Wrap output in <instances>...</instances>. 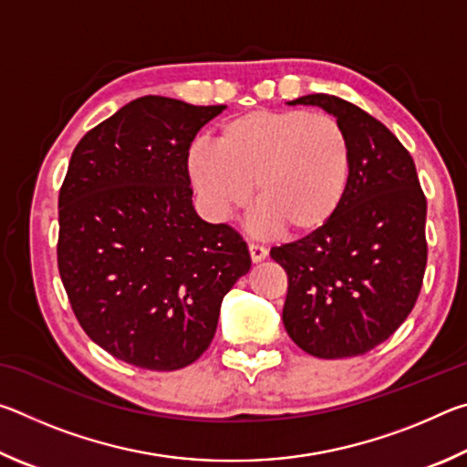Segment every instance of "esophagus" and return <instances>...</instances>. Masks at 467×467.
<instances>
[{
	"label": "esophagus",
	"mask_w": 467,
	"mask_h": 467,
	"mask_svg": "<svg viewBox=\"0 0 467 467\" xmlns=\"http://www.w3.org/2000/svg\"><path fill=\"white\" fill-rule=\"evenodd\" d=\"M249 255H251L253 264H259L267 257V249L262 247V244H257V243H249Z\"/></svg>",
	"instance_id": "34e87169"
}]
</instances>
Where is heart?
Instances as JSON below:
<instances>
[{
    "instance_id": "1",
    "label": "heart",
    "mask_w": 467,
    "mask_h": 467,
    "mask_svg": "<svg viewBox=\"0 0 467 467\" xmlns=\"http://www.w3.org/2000/svg\"><path fill=\"white\" fill-rule=\"evenodd\" d=\"M189 175L205 214L226 220L255 189L257 228L309 236L342 208L352 181L354 150L336 117L306 109H255L228 119L216 146L189 150Z\"/></svg>"
}]
</instances>
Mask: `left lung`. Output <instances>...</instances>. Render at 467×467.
<instances>
[{
  "label": "left lung",
  "instance_id": "obj_1",
  "mask_svg": "<svg viewBox=\"0 0 467 467\" xmlns=\"http://www.w3.org/2000/svg\"><path fill=\"white\" fill-rule=\"evenodd\" d=\"M317 105L344 125L354 150L342 208L323 231L274 247L288 275L282 321L317 358H348L385 342L420 295L426 270V197L412 156L367 110L331 94Z\"/></svg>",
  "mask_w": 467,
  "mask_h": 467
}]
</instances>
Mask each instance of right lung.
<instances>
[{"label":"right lung","instance_id":"right-lung-1","mask_svg":"<svg viewBox=\"0 0 467 467\" xmlns=\"http://www.w3.org/2000/svg\"><path fill=\"white\" fill-rule=\"evenodd\" d=\"M224 105L141 97L78 141L59 192L57 265L94 344L148 370L208 350L247 243L193 208L192 141Z\"/></svg>","mask_w":467,"mask_h":467}]
</instances>
